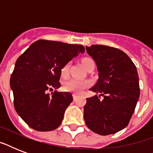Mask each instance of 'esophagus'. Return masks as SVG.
<instances>
[{"mask_svg":"<svg viewBox=\"0 0 153 153\" xmlns=\"http://www.w3.org/2000/svg\"><path fill=\"white\" fill-rule=\"evenodd\" d=\"M77 96H78V94H73V98H74V101L76 100Z\"/></svg>","mask_w":153,"mask_h":153,"instance_id":"1","label":"esophagus"}]
</instances>
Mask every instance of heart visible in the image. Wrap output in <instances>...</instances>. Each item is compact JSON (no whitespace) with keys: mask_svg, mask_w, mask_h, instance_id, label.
<instances>
[{"mask_svg":"<svg viewBox=\"0 0 153 153\" xmlns=\"http://www.w3.org/2000/svg\"><path fill=\"white\" fill-rule=\"evenodd\" d=\"M93 61V60L90 59V58H83L82 59V63L86 68L89 62ZM69 63L65 64L61 69V74L62 77H67L68 75V71H69ZM90 86V82L87 80H78V79H71L65 82L64 85H63V88L66 91H69V92H73V93H81L82 91H83L84 89Z\"/></svg>","mask_w":153,"mask_h":153,"instance_id":"b5f03b06","label":"heart"}]
</instances>
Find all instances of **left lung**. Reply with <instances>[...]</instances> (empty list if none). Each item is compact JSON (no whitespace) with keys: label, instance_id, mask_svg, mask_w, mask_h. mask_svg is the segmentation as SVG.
<instances>
[{"label":"left lung","instance_id":"8db88e82","mask_svg":"<svg viewBox=\"0 0 153 153\" xmlns=\"http://www.w3.org/2000/svg\"><path fill=\"white\" fill-rule=\"evenodd\" d=\"M95 61L98 79L91 91L103 96L86 98L84 119L91 130L100 135L114 134L128 126L140 96L137 68L121 50L104 45L86 47Z\"/></svg>","mask_w":153,"mask_h":153}]
</instances>
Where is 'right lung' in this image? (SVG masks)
<instances>
[{
    "label": "right lung",
    "instance_id": "1",
    "mask_svg": "<svg viewBox=\"0 0 153 153\" xmlns=\"http://www.w3.org/2000/svg\"><path fill=\"white\" fill-rule=\"evenodd\" d=\"M84 51L82 45L39 39L18 58L10 86L16 111L29 127L44 132L61 125L72 94L47 91L60 87L62 67Z\"/></svg>",
    "mask_w": 153,
    "mask_h": 153
}]
</instances>
